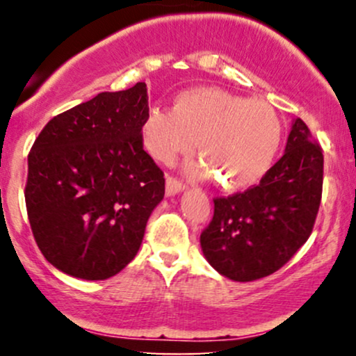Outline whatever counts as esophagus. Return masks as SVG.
<instances>
[{"mask_svg": "<svg viewBox=\"0 0 356 356\" xmlns=\"http://www.w3.org/2000/svg\"><path fill=\"white\" fill-rule=\"evenodd\" d=\"M184 189H186V184H184L181 179L172 177V175H169V177H167V181H165L167 195H174V194H177V192H181Z\"/></svg>", "mask_w": 356, "mask_h": 356, "instance_id": "esophagus-1", "label": "esophagus"}]
</instances>
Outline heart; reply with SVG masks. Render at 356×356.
Wrapping results in <instances>:
<instances>
[{
    "instance_id": "obj_1",
    "label": "heart",
    "mask_w": 356,
    "mask_h": 356,
    "mask_svg": "<svg viewBox=\"0 0 356 356\" xmlns=\"http://www.w3.org/2000/svg\"><path fill=\"white\" fill-rule=\"evenodd\" d=\"M145 149L170 164L195 150L214 182L227 191L246 189L275 162L283 125L266 102L248 100L219 88H194L175 97L172 110L152 107L142 122Z\"/></svg>"
}]
</instances>
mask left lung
<instances>
[{"instance_id": "8db88e82", "label": "left lung", "mask_w": 356, "mask_h": 356, "mask_svg": "<svg viewBox=\"0 0 356 356\" xmlns=\"http://www.w3.org/2000/svg\"><path fill=\"white\" fill-rule=\"evenodd\" d=\"M323 150L296 118L286 152L257 186L214 199L201 248L216 271L254 281L283 268L308 241L321 202Z\"/></svg>"}]
</instances>
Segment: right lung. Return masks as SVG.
<instances>
[{"label":"right lung","instance_id":"right-lung-1","mask_svg":"<svg viewBox=\"0 0 356 356\" xmlns=\"http://www.w3.org/2000/svg\"><path fill=\"white\" fill-rule=\"evenodd\" d=\"M147 112L138 81L53 117L36 137L24 201L40 251L60 271L107 280L136 257L165 192L164 172L144 150Z\"/></svg>","mask_w":356,"mask_h":356}]
</instances>
